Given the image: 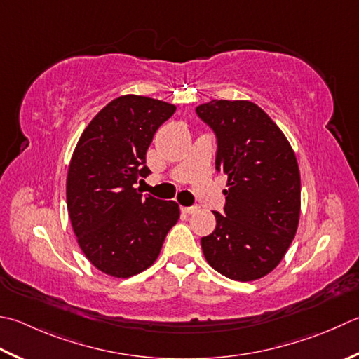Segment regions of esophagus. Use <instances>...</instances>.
<instances>
[{"instance_id":"esophagus-1","label":"esophagus","mask_w":359,"mask_h":359,"mask_svg":"<svg viewBox=\"0 0 359 359\" xmlns=\"http://www.w3.org/2000/svg\"><path fill=\"white\" fill-rule=\"evenodd\" d=\"M182 212L187 213V215H194V213H198V212H199V207H198V205H193V207H184V208H182Z\"/></svg>"}]
</instances>
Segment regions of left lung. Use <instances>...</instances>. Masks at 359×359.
I'll return each mask as SVG.
<instances>
[{
    "mask_svg": "<svg viewBox=\"0 0 359 359\" xmlns=\"http://www.w3.org/2000/svg\"><path fill=\"white\" fill-rule=\"evenodd\" d=\"M198 115L217 135L216 170L227 175L226 215L201 240L207 263L224 277L254 282L277 268L300 219V171L292 146L250 101H210Z\"/></svg>",
    "mask_w": 359,
    "mask_h": 359,
    "instance_id": "left-lung-1",
    "label": "left lung"
}]
</instances>
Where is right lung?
<instances>
[{"mask_svg": "<svg viewBox=\"0 0 359 359\" xmlns=\"http://www.w3.org/2000/svg\"><path fill=\"white\" fill-rule=\"evenodd\" d=\"M175 105L147 96L110 101L83 129L67 174V208L83 255L97 271L129 278L158 258L180 217L175 201L135 188L149 174L146 152Z\"/></svg>", "mask_w": 359, "mask_h": 359, "instance_id": "obj_1", "label": "right lung"}]
</instances>
